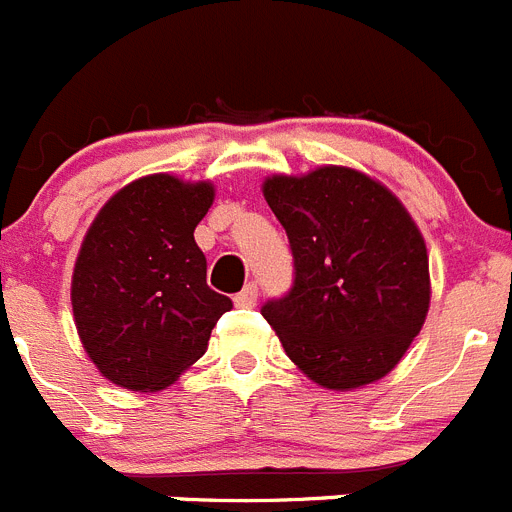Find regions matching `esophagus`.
I'll return each mask as SVG.
<instances>
[{
  "label": "esophagus",
  "instance_id": "34e87169",
  "mask_svg": "<svg viewBox=\"0 0 512 512\" xmlns=\"http://www.w3.org/2000/svg\"><path fill=\"white\" fill-rule=\"evenodd\" d=\"M234 303H237L239 308H252V306H255V303H257V283H247L245 290L234 296Z\"/></svg>",
  "mask_w": 512,
  "mask_h": 512
}]
</instances>
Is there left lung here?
Instances as JSON below:
<instances>
[{
  "mask_svg": "<svg viewBox=\"0 0 512 512\" xmlns=\"http://www.w3.org/2000/svg\"><path fill=\"white\" fill-rule=\"evenodd\" d=\"M267 206L288 234L293 283L260 308L313 382L352 390L388 375L421 331L428 255L408 211L357 170L267 178Z\"/></svg>",
  "mask_w": 512,
  "mask_h": 512,
  "instance_id": "obj_1",
  "label": "left lung"
}]
</instances>
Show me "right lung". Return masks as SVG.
Returning <instances> with one entry per match:
<instances>
[{
    "label": "right lung",
    "mask_w": 512,
    "mask_h": 512,
    "mask_svg": "<svg viewBox=\"0 0 512 512\" xmlns=\"http://www.w3.org/2000/svg\"><path fill=\"white\" fill-rule=\"evenodd\" d=\"M214 201L211 183L147 176L99 211L73 270V316L104 377L153 393L206 352L232 298L206 285L193 229Z\"/></svg>",
    "instance_id": "add662e5"
}]
</instances>
